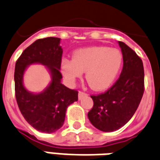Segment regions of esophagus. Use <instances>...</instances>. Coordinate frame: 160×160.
<instances>
[{"label": "esophagus", "mask_w": 160, "mask_h": 160, "mask_svg": "<svg viewBox=\"0 0 160 160\" xmlns=\"http://www.w3.org/2000/svg\"><path fill=\"white\" fill-rule=\"evenodd\" d=\"M87 95H88V93H86V92H84L82 91H80L79 92V94H78V97H79V99H81L84 96Z\"/></svg>", "instance_id": "esophagus-1"}]
</instances>
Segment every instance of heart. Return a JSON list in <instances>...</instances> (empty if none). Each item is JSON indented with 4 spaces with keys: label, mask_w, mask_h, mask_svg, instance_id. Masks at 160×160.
Segmentation results:
<instances>
[{
    "label": "heart",
    "mask_w": 160,
    "mask_h": 160,
    "mask_svg": "<svg viewBox=\"0 0 160 160\" xmlns=\"http://www.w3.org/2000/svg\"><path fill=\"white\" fill-rule=\"evenodd\" d=\"M122 62V53L118 49L90 47L76 50L72 60H63L61 70L69 81L75 80L86 72L89 86L95 90H103L114 82Z\"/></svg>",
    "instance_id": "heart-1"
}]
</instances>
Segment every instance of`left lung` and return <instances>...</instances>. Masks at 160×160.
<instances>
[{
    "label": "left lung",
    "instance_id": "obj_1",
    "mask_svg": "<svg viewBox=\"0 0 160 160\" xmlns=\"http://www.w3.org/2000/svg\"><path fill=\"white\" fill-rule=\"evenodd\" d=\"M123 68L119 79L103 93L91 95L93 106L88 119L103 132H113L125 126L133 116L141 101L145 84L141 58L122 41Z\"/></svg>",
    "mask_w": 160,
    "mask_h": 160
}]
</instances>
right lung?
I'll list each match as a JSON object with an SVG mask.
<instances>
[{
  "instance_id": "add662e5",
  "label": "right lung",
  "mask_w": 160,
  "mask_h": 160,
  "mask_svg": "<svg viewBox=\"0 0 160 160\" xmlns=\"http://www.w3.org/2000/svg\"><path fill=\"white\" fill-rule=\"evenodd\" d=\"M60 38L39 39L22 52L15 63L14 90L19 109L28 123L36 130L52 133L64 124L67 108L78 100V91L61 84L60 72L62 48ZM47 65L52 74L49 88L38 95L29 93L23 86L25 68L30 64Z\"/></svg>"
}]
</instances>
